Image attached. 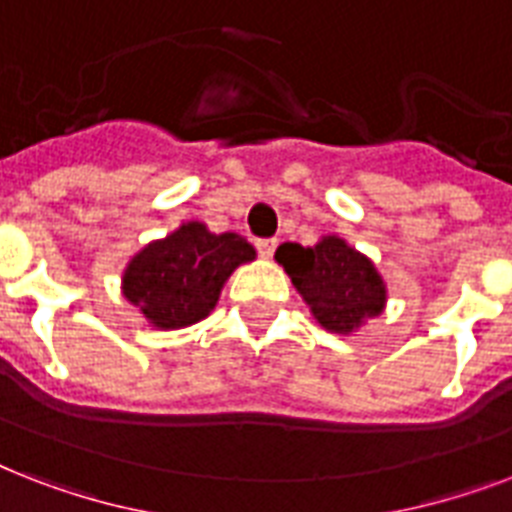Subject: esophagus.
Listing matches in <instances>:
<instances>
[{
    "mask_svg": "<svg viewBox=\"0 0 512 512\" xmlns=\"http://www.w3.org/2000/svg\"><path fill=\"white\" fill-rule=\"evenodd\" d=\"M276 247H279V241H276V239H260V241H257V252H260L263 257H273Z\"/></svg>",
    "mask_w": 512,
    "mask_h": 512,
    "instance_id": "esophagus-1",
    "label": "esophagus"
}]
</instances>
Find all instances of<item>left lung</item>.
I'll use <instances>...</instances> for the list:
<instances>
[{"label": "left lung", "mask_w": 512, "mask_h": 512, "mask_svg": "<svg viewBox=\"0 0 512 512\" xmlns=\"http://www.w3.org/2000/svg\"><path fill=\"white\" fill-rule=\"evenodd\" d=\"M276 263L311 308L313 319L335 335H353L385 311L388 287L366 255L340 236H321L313 247L295 241L276 249Z\"/></svg>", "instance_id": "1"}]
</instances>
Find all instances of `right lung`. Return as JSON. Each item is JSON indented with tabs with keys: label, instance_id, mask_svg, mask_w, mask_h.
Wrapping results in <instances>:
<instances>
[{
	"label": "right lung",
	"instance_id": "1",
	"mask_svg": "<svg viewBox=\"0 0 512 512\" xmlns=\"http://www.w3.org/2000/svg\"><path fill=\"white\" fill-rule=\"evenodd\" d=\"M257 257L239 233H212L199 220L156 239L122 273V295L156 329H183L215 311L231 273Z\"/></svg>",
	"mask_w": 512,
	"mask_h": 512
}]
</instances>
